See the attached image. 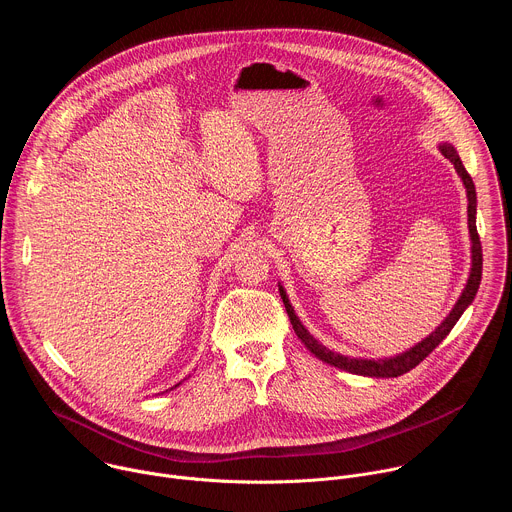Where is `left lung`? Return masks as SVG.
Masks as SVG:
<instances>
[{"mask_svg": "<svg viewBox=\"0 0 512 512\" xmlns=\"http://www.w3.org/2000/svg\"><path fill=\"white\" fill-rule=\"evenodd\" d=\"M442 154L454 164L458 176L462 178L464 186H466V192H468V229H470V239H472V271H470V277H468V283L462 291L460 300L456 302L454 310L450 312V316L435 328V332H431L425 340H421L417 346H413L411 350L399 354V356H393V358H385V360H367V358H348V356H342V354H336L332 350H328L326 346H322L306 328L304 324L300 322V318L296 316L294 308H291L287 296L283 287L279 285V296L285 304V312L289 316V322L291 326H294L298 338L308 346V350L312 354H316L320 360L332 364V367L336 369H342V371H348V373H354V375H364V377H383V379H389V377H399V375H405L409 373L411 369H415L417 364L429 356L433 352V348L440 344L450 332L452 328L456 326V322L460 320V316L464 314V310L472 304L476 291L480 287V279H482V245H480V237H478V231H476V188H474V182L470 178V174L466 172L460 156L456 154V150L452 148V145H440Z\"/></svg>", "mask_w": 512, "mask_h": 512, "instance_id": "8db88e82", "label": "left lung"}]
</instances>
